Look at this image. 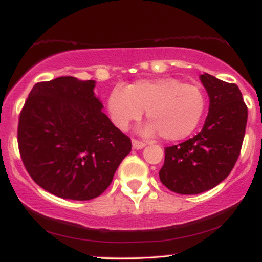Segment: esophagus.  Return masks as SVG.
<instances>
[{"instance_id":"1","label":"esophagus","mask_w":262,"mask_h":262,"mask_svg":"<svg viewBox=\"0 0 262 262\" xmlns=\"http://www.w3.org/2000/svg\"><path fill=\"white\" fill-rule=\"evenodd\" d=\"M132 147L135 148V149H142V148L146 147V143L142 141H138V140H132Z\"/></svg>"}]
</instances>
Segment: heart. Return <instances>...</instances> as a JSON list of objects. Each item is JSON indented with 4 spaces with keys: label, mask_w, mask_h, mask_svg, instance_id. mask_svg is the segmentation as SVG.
<instances>
[{
    "label": "heart",
    "mask_w": 262,
    "mask_h": 262,
    "mask_svg": "<svg viewBox=\"0 0 262 262\" xmlns=\"http://www.w3.org/2000/svg\"><path fill=\"white\" fill-rule=\"evenodd\" d=\"M108 112L113 124L126 130L146 111L150 122L147 135L159 132L166 141L183 140L199 124L205 98L198 86L182 83L173 77L138 80L127 87L115 86L109 93Z\"/></svg>",
    "instance_id": "b5f03b06"
}]
</instances>
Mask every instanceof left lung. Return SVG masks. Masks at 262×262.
<instances>
[{"instance_id": "obj_1", "label": "left lung", "mask_w": 262, "mask_h": 262, "mask_svg": "<svg viewBox=\"0 0 262 262\" xmlns=\"http://www.w3.org/2000/svg\"><path fill=\"white\" fill-rule=\"evenodd\" d=\"M200 81L210 105L198 135L165 148L159 171L161 183L179 194H198L214 188L230 175L241 154L248 108L235 83L204 73Z\"/></svg>"}]
</instances>
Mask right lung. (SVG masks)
Returning a JSON list of instances; mask_svg holds the SVG:
<instances>
[{"mask_svg":"<svg viewBox=\"0 0 262 262\" xmlns=\"http://www.w3.org/2000/svg\"><path fill=\"white\" fill-rule=\"evenodd\" d=\"M93 80L37 82L19 115L18 146L31 179L63 199L90 200L112 183L131 140L102 112Z\"/></svg>","mask_w":262,"mask_h":262,"instance_id":"1","label":"right lung"}]
</instances>
